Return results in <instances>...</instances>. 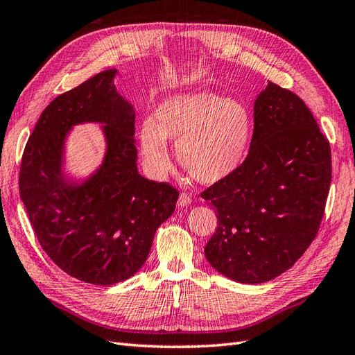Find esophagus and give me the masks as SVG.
<instances>
[{
    "label": "esophagus",
    "instance_id": "esophagus-1",
    "mask_svg": "<svg viewBox=\"0 0 355 355\" xmlns=\"http://www.w3.org/2000/svg\"><path fill=\"white\" fill-rule=\"evenodd\" d=\"M191 204V198L188 194H185V192H182V194L179 196L178 198V206L179 207H188Z\"/></svg>",
    "mask_w": 355,
    "mask_h": 355
}]
</instances>
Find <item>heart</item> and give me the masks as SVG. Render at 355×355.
Instances as JSON below:
<instances>
[{"instance_id":"heart-1","label":"heart","mask_w":355,"mask_h":355,"mask_svg":"<svg viewBox=\"0 0 355 355\" xmlns=\"http://www.w3.org/2000/svg\"><path fill=\"white\" fill-rule=\"evenodd\" d=\"M252 128V114L243 102L197 90L161 101L137 139L145 166L154 176L170 171L166 141L173 139L179 164L200 184L213 185L243 164Z\"/></svg>"}]
</instances>
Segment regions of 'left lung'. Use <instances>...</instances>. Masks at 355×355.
<instances>
[{
	"label": "left lung",
	"mask_w": 355,
	"mask_h": 355,
	"mask_svg": "<svg viewBox=\"0 0 355 355\" xmlns=\"http://www.w3.org/2000/svg\"><path fill=\"white\" fill-rule=\"evenodd\" d=\"M250 151L231 176L201 194L218 216L204 247L219 274L271 282L315 239L331 180L327 139L305 102L268 81L253 106Z\"/></svg>",
	"instance_id": "left-lung-1"
}]
</instances>
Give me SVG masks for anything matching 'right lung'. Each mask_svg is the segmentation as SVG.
Listing matches in <instances>:
<instances>
[{
	"instance_id": "1",
	"label": "right lung",
	"mask_w": 355,
	"mask_h": 355,
	"mask_svg": "<svg viewBox=\"0 0 355 355\" xmlns=\"http://www.w3.org/2000/svg\"><path fill=\"white\" fill-rule=\"evenodd\" d=\"M116 69L96 73L42 111L29 136L19 191L44 252L62 271L96 286L121 283L148 259L179 192L137 170L135 106L118 93ZM99 123L105 153L87 177L69 173L73 128Z\"/></svg>"
}]
</instances>
